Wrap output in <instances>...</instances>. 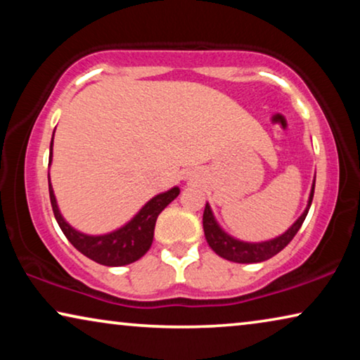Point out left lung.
I'll return each instance as SVG.
<instances>
[{"label":"left lung","instance_id":"8db88e82","mask_svg":"<svg viewBox=\"0 0 360 360\" xmlns=\"http://www.w3.org/2000/svg\"><path fill=\"white\" fill-rule=\"evenodd\" d=\"M314 195V185L311 188V193H309L308 206L307 210L303 211V214L295 221L292 228H290L287 233H283L278 238L272 240H265V243H243V240H238L231 238L224 233L223 229L219 228L218 223H216L213 213H211L210 205L206 203L205 213H203V229L206 240H208L210 248L214 250L219 257L226 260H233V262L238 264H254V262H264L270 257H274L275 254H278L283 248H287L290 240L295 238V234L298 233V229L302 228L304 218H307L309 206H311Z\"/></svg>","mask_w":360,"mask_h":360}]
</instances>
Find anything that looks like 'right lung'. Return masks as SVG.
Instances as JSON below:
<instances>
[{"label":"right lung","mask_w":360,"mask_h":360,"mask_svg":"<svg viewBox=\"0 0 360 360\" xmlns=\"http://www.w3.org/2000/svg\"><path fill=\"white\" fill-rule=\"evenodd\" d=\"M49 162H52V142H51V155H49ZM180 190L172 188L165 193H160L152 198L134 218H132L126 226L121 229L112 231L110 234L105 236H88L83 233H78L62 218L60 211H58L56 196H53V190L51 181H49V195H51L52 211L56 216L58 226H60L62 233L65 238L73 244V248L80 250L83 255L88 259L95 260V262L101 265H108V267H121V265H127L139 260L147 250L150 249L152 239H154V228L157 216L162 213V210L167 205L172 203L176 196H179Z\"/></svg>","instance_id":"right-lung-1"}]
</instances>
